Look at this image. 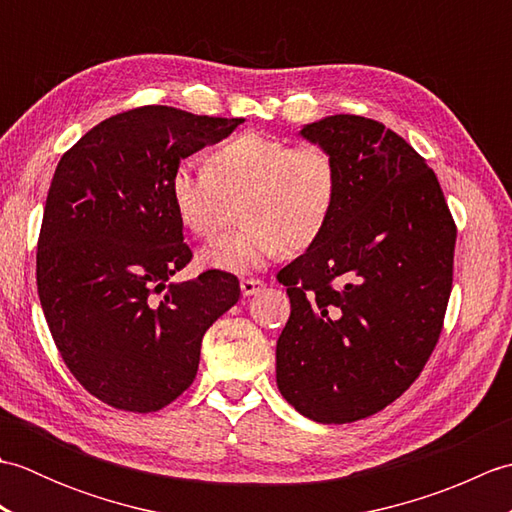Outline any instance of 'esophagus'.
<instances>
[{
	"label": "esophagus",
	"instance_id": "esophagus-1",
	"mask_svg": "<svg viewBox=\"0 0 512 512\" xmlns=\"http://www.w3.org/2000/svg\"><path fill=\"white\" fill-rule=\"evenodd\" d=\"M239 288H242L244 297H250L264 288V281L262 279H242L239 281Z\"/></svg>",
	"mask_w": 512,
	"mask_h": 512
}]
</instances>
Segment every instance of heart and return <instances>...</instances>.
<instances>
[{"instance_id":"obj_1","label":"heart","mask_w":512,"mask_h":512,"mask_svg":"<svg viewBox=\"0 0 512 512\" xmlns=\"http://www.w3.org/2000/svg\"><path fill=\"white\" fill-rule=\"evenodd\" d=\"M169 195L180 222L200 237L213 235L226 200L242 195L237 217L244 226L206 244L200 264L244 275L284 248L297 253L317 242L339 198V165L321 145L290 147L275 136L242 132L211 151L206 169H173Z\"/></svg>"}]
</instances>
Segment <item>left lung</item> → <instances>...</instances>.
<instances>
[{
	"instance_id": "8db88e82",
	"label": "left lung",
	"mask_w": 512,
	"mask_h": 512,
	"mask_svg": "<svg viewBox=\"0 0 512 512\" xmlns=\"http://www.w3.org/2000/svg\"><path fill=\"white\" fill-rule=\"evenodd\" d=\"M339 165L325 231L279 270L290 319L277 387L301 416L345 424L394 402L442 332L455 224L436 173L407 140L354 114L303 125Z\"/></svg>"
}]
</instances>
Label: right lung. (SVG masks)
Wrapping results in <instances>:
<instances>
[{"mask_svg": "<svg viewBox=\"0 0 512 512\" xmlns=\"http://www.w3.org/2000/svg\"><path fill=\"white\" fill-rule=\"evenodd\" d=\"M244 118L167 105L116 114L59 160L37 246V288L61 358L105 405L167 407L200 365L204 332L239 299V281L191 262L169 195L171 171Z\"/></svg>", "mask_w": 512, "mask_h": 512, "instance_id": "1", "label": "right lung"}]
</instances>
